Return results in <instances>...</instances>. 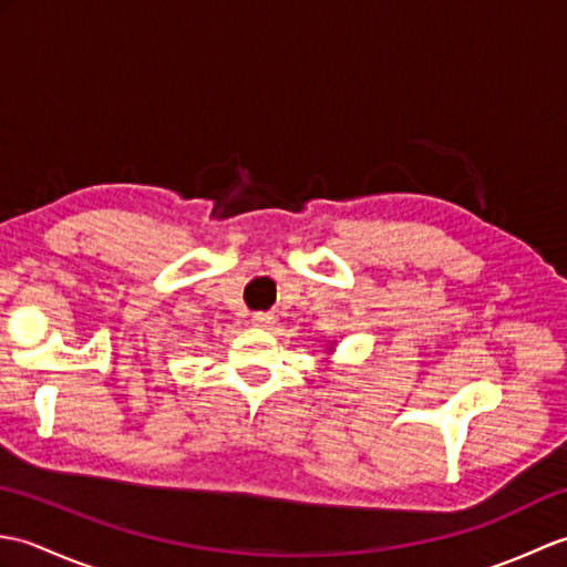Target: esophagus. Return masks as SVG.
I'll return each mask as SVG.
<instances>
[{"label":"esophagus","instance_id":"esophagus-1","mask_svg":"<svg viewBox=\"0 0 567 567\" xmlns=\"http://www.w3.org/2000/svg\"><path fill=\"white\" fill-rule=\"evenodd\" d=\"M250 321H252V327L268 329V327H272V323H275V315H272V311H256Z\"/></svg>","mask_w":567,"mask_h":567}]
</instances>
